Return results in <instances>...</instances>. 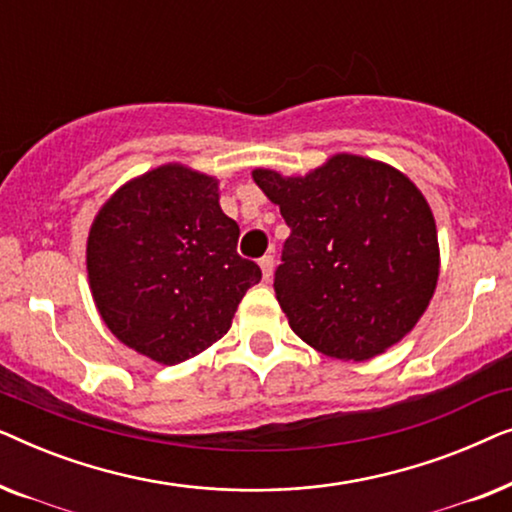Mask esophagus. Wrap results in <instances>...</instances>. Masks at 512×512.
<instances>
[{
  "mask_svg": "<svg viewBox=\"0 0 512 512\" xmlns=\"http://www.w3.org/2000/svg\"><path fill=\"white\" fill-rule=\"evenodd\" d=\"M261 270H263V277L270 279V277H272V270H275V256L265 254V256L261 258Z\"/></svg>",
  "mask_w": 512,
  "mask_h": 512,
  "instance_id": "esophagus-1",
  "label": "esophagus"
}]
</instances>
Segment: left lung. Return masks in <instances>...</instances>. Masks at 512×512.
<instances>
[{"label": "left lung", "mask_w": 512, "mask_h": 512, "mask_svg": "<svg viewBox=\"0 0 512 512\" xmlns=\"http://www.w3.org/2000/svg\"><path fill=\"white\" fill-rule=\"evenodd\" d=\"M254 181L291 228L275 293L298 338L366 361L412 331L438 282V235L405 174L342 153L307 177L254 170Z\"/></svg>", "instance_id": "8db88e82"}]
</instances>
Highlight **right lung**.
Here are the masks:
<instances>
[{
  "label": "right lung",
  "mask_w": 512,
  "mask_h": 512,
  "mask_svg": "<svg viewBox=\"0 0 512 512\" xmlns=\"http://www.w3.org/2000/svg\"><path fill=\"white\" fill-rule=\"evenodd\" d=\"M237 237L212 177L163 165L125 184L88 235L90 289L104 324L165 366L205 352L261 282V268L237 254Z\"/></svg>",
  "instance_id": "right-lung-1"
}]
</instances>
